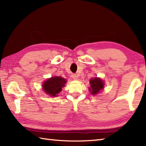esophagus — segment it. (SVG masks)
Wrapping results in <instances>:
<instances>
[{"mask_svg":"<svg viewBox=\"0 0 146 146\" xmlns=\"http://www.w3.org/2000/svg\"><path fill=\"white\" fill-rule=\"evenodd\" d=\"M72 78L74 79V80H78V75H76V74H73L72 75Z\"/></svg>","mask_w":146,"mask_h":146,"instance_id":"esophagus-1","label":"esophagus"}]
</instances>
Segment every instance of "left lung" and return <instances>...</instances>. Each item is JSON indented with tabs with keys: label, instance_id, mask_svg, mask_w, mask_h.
<instances>
[{
	"label": "left lung",
	"instance_id": "8db88e82",
	"mask_svg": "<svg viewBox=\"0 0 146 146\" xmlns=\"http://www.w3.org/2000/svg\"><path fill=\"white\" fill-rule=\"evenodd\" d=\"M90 83L91 84V87L90 88L91 94L92 95H95L104 88V82L102 81V80L98 78H95L91 79L90 81Z\"/></svg>",
	"mask_w": 146,
	"mask_h": 146
}]
</instances>
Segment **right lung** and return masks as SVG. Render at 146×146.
<instances>
[{"label":"right lung","mask_w":146,"mask_h":146,"mask_svg":"<svg viewBox=\"0 0 146 146\" xmlns=\"http://www.w3.org/2000/svg\"><path fill=\"white\" fill-rule=\"evenodd\" d=\"M66 83V80L60 76H54L48 79L43 83V89L44 92L52 97H56L59 93L62 90L64 84Z\"/></svg>","instance_id":"obj_1"}]
</instances>
